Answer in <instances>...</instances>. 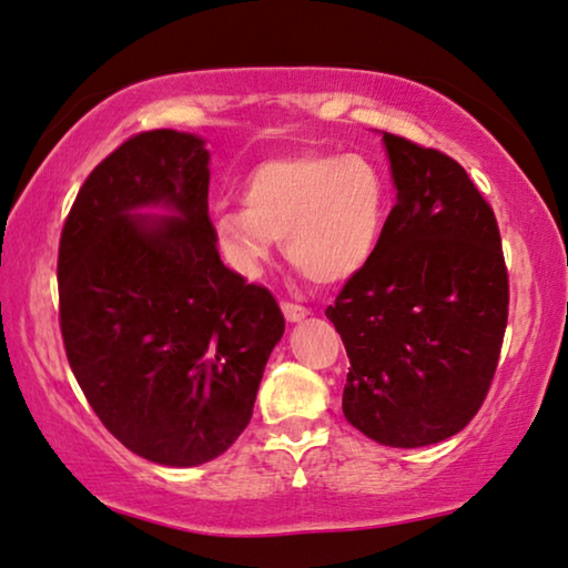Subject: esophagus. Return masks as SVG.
Returning a JSON list of instances; mask_svg holds the SVG:
<instances>
[{
	"instance_id": "1",
	"label": "esophagus",
	"mask_w": 568,
	"mask_h": 568,
	"mask_svg": "<svg viewBox=\"0 0 568 568\" xmlns=\"http://www.w3.org/2000/svg\"><path fill=\"white\" fill-rule=\"evenodd\" d=\"M281 308H283L285 318L291 321V324H295V321H301V318H306L311 313L306 306H301V303H293V301H283Z\"/></svg>"
}]
</instances>
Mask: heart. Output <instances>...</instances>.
Returning a JSON list of instances; mask_svg holds the SVG:
<instances>
[{
  "instance_id": "b5f03b06",
  "label": "heart",
  "mask_w": 568,
  "mask_h": 568,
  "mask_svg": "<svg viewBox=\"0 0 568 568\" xmlns=\"http://www.w3.org/2000/svg\"><path fill=\"white\" fill-rule=\"evenodd\" d=\"M385 211V178L372 160L298 152L257 165L244 185V206L216 209L211 236L236 275L257 277L277 240H287V260L298 273L334 285L375 255Z\"/></svg>"
}]
</instances>
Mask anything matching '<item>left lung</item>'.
Masks as SVG:
<instances>
[{
  "instance_id": "1",
  "label": "left lung",
  "mask_w": 568,
  "mask_h": 568,
  "mask_svg": "<svg viewBox=\"0 0 568 568\" xmlns=\"http://www.w3.org/2000/svg\"><path fill=\"white\" fill-rule=\"evenodd\" d=\"M397 203L375 255L326 308L349 357L342 410L372 442L459 434L493 385L507 326L495 211L442 150L385 132Z\"/></svg>"
}]
</instances>
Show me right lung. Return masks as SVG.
Returning a JSON list of instances; mask_svg holds the SVG:
<instances>
[{"label":"right lung","mask_w":568,"mask_h":568,"mask_svg":"<svg viewBox=\"0 0 568 568\" xmlns=\"http://www.w3.org/2000/svg\"><path fill=\"white\" fill-rule=\"evenodd\" d=\"M145 205L176 216L133 214ZM58 295L75 383L130 452L196 467L247 428L285 318L219 257L196 134H132L91 171L61 232Z\"/></svg>","instance_id":"add662e5"}]
</instances>
